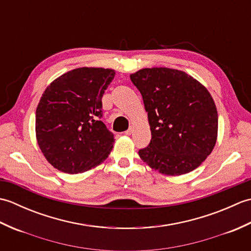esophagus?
I'll list each match as a JSON object with an SVG mask.
<instances>
[{
	"instance_id": "1",
	"label": "esophagus",
	"mask_w": 251,
	"mask_h": 251,
	"mask_svg": "<svg viewBox=\"0 0 251 251\" xmlns=\"http://www.w3.org/2000/svg\"><path fill=\"white\" fill-rule=\"evenodd\" d=\"M131 132H132V127H130V128H129L128 130L125 131V135H126V136H130Z\"/></svg>"
}]
</instances>
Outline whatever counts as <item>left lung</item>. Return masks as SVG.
I'll list each match as a JSON object with an SVG mask.
<instances>
[{"instance_id": "1", "label": "left lung", "mask_w": 251, "mask_h": 251, "mask_svg": "<svg viewBox=\"0 0 251 251\" xmlns=\"http://www.w3.org/2000/svg\"><path fill=\"white\" fill-rule=\"evenodd\" d=\"M130 79L142 96L152 135L140 158L166 176L199 167L218 137L217 106L208 89L184 71L164 67L141 69Z\"/></svg>"}]
</instances>
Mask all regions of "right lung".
Returning a JSON list of instances; mask_svg holds the SVG:
<instances>
[{
  "mask_svg": "<svg viewBox=\"0 0 251 251\" xmlns=\"http://www.w3.org/2000/svg\"><path fill=\"white\" fill-rule=\"evenodd\" d=\"M113 69L83 67L54 79L35 113L36 141L51 166L66 174L85 173L109 156L113 134L102 121V96Z\"/></svg>",
  "mask_w": 251,
  "mask_h": 251,
  "instance_id": "right-lung-1",
  "label": "right lung"
}]
</instances>
